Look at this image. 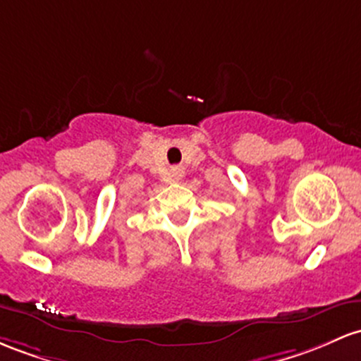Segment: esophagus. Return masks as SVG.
Masks as SVG:
<instances>
[{"label":"esophagus","instance_id":"obj_1","mask_svg":"<svg viewBox=\"0 0 361 361\" xmlns=\"http://www.w3.org/2000/svg\"><path fill=\"white\" fill-rule=\"evenodd\" d=\"M173 176H174V180H180V178L183 176V171H181L180 168H178V169H173Z\"/></svg>","mask_w":361,"mask_h":361}]
</instances>
